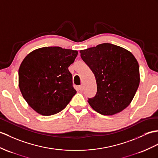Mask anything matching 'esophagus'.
Returning <instances> with one entry per match:
<instances>
[{
    "mask_svg": "<svg viewBox=\"0 0 158 158\" xmlns=\"http://www.w3.org/2000/svg\"><path fill=\"white\" fill-rule=\"evenodd\" d=\"M78 89H79V90H80V91H82V90H83V89H84V87H83V86H82V85H80V86H78Z\"/></svg>",
    "mask_w": 158,
    "mask_h": 158,
    "instance_id": "1",
    "label": "esophagus"
}]
</instances>
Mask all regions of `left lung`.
Returning <instances> with one entry per match:
<instances>
[{
    "mask_svg": "<svg viewBox=\"0 0 158 158\" xmlns=\"http://www.w3.org/2000/svg\"><path fill=\"white\" fill-rule=\"evenodd\" d=\"M80 52L97 81V94L88 99L92 108L102 115H113L127 108L140 82L139 64L134 56L108 43Z\"/></svg>",
    "mask_w": 158,
    "mask_h": 158,
    "instance_id": "1",
    "label": "left lung"
}]
</instances>
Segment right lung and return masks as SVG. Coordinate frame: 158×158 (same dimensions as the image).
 <instances>
[{"instance_id":"add662e5","label":"right lung","mask_w":158,"mask_h":158,"mask_svg":"<svg viewBox=\"0 0 158 158\" xmlns=\"http://www.w3.org/2000/svg\"><path fill=\"white\" fill-rule=\"evenodd\" d=\"M76 50L60 47L37 49L27 56L19 69V86L26 102L37 113L49 116L60 112L76 94L68 67Z\"/></svg>"}]
</instances>
